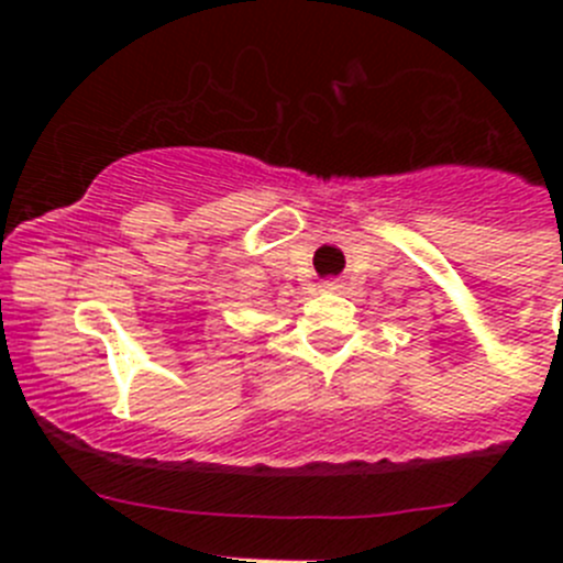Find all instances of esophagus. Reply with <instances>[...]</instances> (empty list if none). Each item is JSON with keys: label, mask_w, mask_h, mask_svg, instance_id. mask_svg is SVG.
<instances>
[{"label": "esophagus", "mask_w": 563, "mask_h": 563, "mask_svg": "<svg viewBox=\"0 0 563 563\" xmlns=\"http://www.w3.org/2000/svg\"><path fill=\"white\" fill-rule=\"evenodd\" d=\"M321 288H323V291H338L340 283H338V280H323Z\"/></svg>", "instance_id": "34e87169"}]
</instances>
